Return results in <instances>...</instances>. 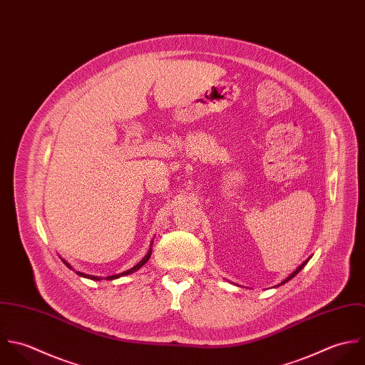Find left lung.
<instances>
[{
	"label": "left lung",
	"instance_id": "obj_1",
	"mask_svg": "<svg viewBox=\"0 0 365 365\" xmlns=\"http://www.w3.org/2000/svg\"><path fill=\"white\" fill-rule=\"evenodd\" d=\"M310 258H312V255H310V257H309V258H307V259H306V261H304V262H302V264H300V265H299V267H297V268H296V269H294V271H293V272H292L291 275H288V277H287V278H285V279H284V281H282V282H281V284H278V285H275V287H274V288H278V287H281V285H284V284H287V282H288V281H291L292 278H294V277H296V275H297V274H299V272H300V271H302V269H303V268H304V265H306V264H307V262H309V259H310Z\"/></svg>",
	"mask_w": 365,
	"mask_h": 365
}]
</instances>
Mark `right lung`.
Wrapping results in <instances>:
<instances>
[{
	"instance_id": "right-lung-1",
	"label": "right lung",
	"mask_w": 365,
	"mask_h": 365,
	"mask_svg": "<svg viewBox=\"0 0 365 365\" xmlns=\"http://www.w3.org/2000/svg\"><path fill=\"white\" fill-rule=\"evenodd\" d=\"M152 242H153V240H152ZM152 242H150V248L148 250V252H146L145 257L137 264V265H134L131 269H127V271H124V272H121V274H117V275H111V277H107V278H101V277H94V275H87V274H84V272H78V271H76V274L77 275H80V277H83V278H87V279H93V281H101V279H107V281H113V279H118V278H121V277H125V275H130V274H134L135 271H138L143 265H145L146 262L149 261V258H150V254H152ZM62 261H63V264L69 268V269H73V267L68 262V261H65L63 258H62ZM74 271V269H73Z\"/></svg>"
}]
</instances>
